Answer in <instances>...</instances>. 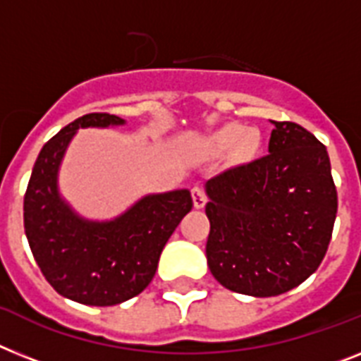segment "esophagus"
<instances>
[{"label":"esophagus","instance_id":"1","mask_svg":"<svg viewBox=\"0 0 361 361\" xmlns=\"http://www.w3.org/2000/svg\"><path fill=\"white\" fill-rule=\"evenodd\" d=\"M192 197H193V207L202 208L207 204V193L201 186H193L192 188Z\"/></svg>","mask_w":361,"mask_h":361}]
</instances>
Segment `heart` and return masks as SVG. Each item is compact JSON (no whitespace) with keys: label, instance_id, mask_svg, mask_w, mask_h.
Here are the masks:
<instances>
[{"label":"heart","instance_id":"heart-1","mask_svg":"<svg viewBox=\"0 0 361 361\" xmlns=\"http://www.w3.org/2000/svg\"><path fill=\"white\" fill-rule=\"evenodd\" d=\"M236 144V157L240 160L252 159L260 147V134L251 127H243L240 123H227L210 136V149L212 151H225Z\"/></svg>","mask_w":361,"mask_h":361}]
</instances>
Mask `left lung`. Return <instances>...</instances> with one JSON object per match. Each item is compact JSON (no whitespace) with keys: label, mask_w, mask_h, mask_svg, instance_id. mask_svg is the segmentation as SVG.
Segmentation results:
<instances>
[{"label":"left lung","mask_w":361,"mask_h":361,"mask_svg":"<svg viewBox=\"0 0 361 361\" xmlns=\"http://www.w3.org/2000/svg\"><path fill=\"white\" fill-rule=\"evenodd\" d=\"M269 154L207 183V262L227 290L275 297L323 262L336 212L326 147L291 121H271Z\"/></svg>","instance_id":"8db88e82"}]
</instances>
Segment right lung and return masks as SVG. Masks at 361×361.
Masks as SVG:
<instances>
[{"label":"right lung","instance_id":"add662e5","mask_svg":"<svg viewBox=\"0 0 361 361\" xmlns=\"http://www.w3.org/2000/svg\"><path fill=\"white\" fill-rule=\"evenodd\" d=\"M114 114H86L56 133L38 154L25 199L23 227L42 275L66 299L114 306L145 290L160 252L193 207L190 190L149 193L114 219L77 214L59 192V171L70 142L86 127H120Z\"/></svg>","mask_w":361,"mask_h":361}]
</instances>
